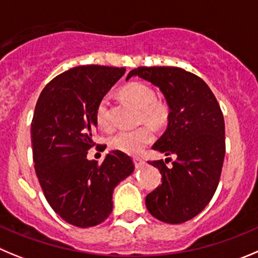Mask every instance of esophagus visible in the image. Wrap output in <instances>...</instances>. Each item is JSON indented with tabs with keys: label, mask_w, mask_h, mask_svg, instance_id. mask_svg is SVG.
<instances>
[{
	"label": "esophagus",
	"mask_w": 258,
	"mask_h": 258,
	"mask_svg": "<svg viewBox=\"0 0 258 258\" xmlns=\"http://www.w3.org/2000/svg\"><path fill=\"white\" fill-rule=\"evenodd\" d=\"M134 163H135V167L136 168H141V167H144V164H145L144 159H141V158H135Z\"/></svg>",
	"instance_id": "34e87169"
}]
</instances>
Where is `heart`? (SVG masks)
Wrapping results in <instances>:
<instances>
[{
	"instance_id": "obj_1",
	"label": "heart",
	"mask_w": 258,
	"mask_h": 258,
	"mask_svg": "<svg viewBox=\"0 0 258 258\" xmlns=\"http://www.w3.org/2000/svg\"><path fill=\"white\" fill-rule=\"evenodd\" d=\"M122 94L127 100L141 109V119L153 126H160L167 121L168 109L163 103L156 100L155 91L144 83H131L122 89ZM96 122L103 130L112 128L110 103L104 96L96 107ZM154 140V132L149 126L136 130H123L110 139V146L114 150L128 155H137L146 145Z\"/></svg>"
}]
</instances>
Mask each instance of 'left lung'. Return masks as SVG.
Returning a JSON list of instances; mask_svg holds the SVG:
<instances>
[{
    "label": "left lung",
    "mask_w": 258,
    "mask_h": 258,
    "mask_svg": "<svg viewBox=\"0 0 258 258\" xmlns=\"http://www.w3.org/2000/svg\"><path fill=\"white\" fill-rule=\"evenodd\" d=\"M139 76L159 88L169 108L168 126L153 149L177 159L149 162L162 184L146 196V208L158 220L180 224L206 208L219 184L225 155V124L219 103L204 80L179 67H139Z\"/></svg>",
    "instance_id": "obj_1"
}]
</instances>
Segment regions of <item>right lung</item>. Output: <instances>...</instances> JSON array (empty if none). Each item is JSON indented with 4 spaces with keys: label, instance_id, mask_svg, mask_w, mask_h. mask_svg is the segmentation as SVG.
Segmentation results:
<instances>
[{
    "label": "right lung",
    "instance_id": "add662e5",
    "mask_svg": "<svg viewBox=\"0 0 258 258\" xmlns=\"http://www.w3.org/2000/svg\"><path fill=\"white\" fill-rule=\"evenodd\" d=\"M124 67L78 66L53 79L40 94L31 121L35 173L50 208L79 228L103 223L113 191L134 173L127 154L109 151L98 164L86 158L98 126L96 107Z\"/></svg>",
    "mask_w": 258,
    "mask_h": 258
}]
</instances>
